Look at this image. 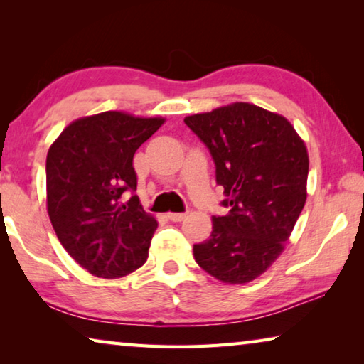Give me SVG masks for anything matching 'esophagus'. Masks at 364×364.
Masks as SVG:
<instances>
[{
    "instance_id": "1",
    "label": "esophagus",
    "mask_w": 364,
    "mask_h": 364,
    "mask_svg": "<svg viewBox=\"0 0 364 364\" xmlns=\"http://www.w3.org/2000/svg\"><path fill=\"white\" fill-rule=\"evenodd\" d=\"M167 217L171 220V221H181L186 218V213H175V212H170Z\"/></svg>"
}]
</instances>
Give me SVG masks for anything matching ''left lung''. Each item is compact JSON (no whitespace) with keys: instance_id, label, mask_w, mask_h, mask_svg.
Instances as JSON below:
<instances>
[{"instance_id":"obj_1","label":"left lung","mask_w":364,"mask_h":364,"mask_svg":"<svg viewBox=\"0 0 364 364\" xmlns=\"http://www.w3.org/2000/svg\"><path fill=\"white\" fill-rule=\"evenodd\" d=\"M207 146L228 213L213 215L210 237L194 244L208 274L230 284L255 279L284 249L306 200L308 154L284 117L234 102L184 119Z\"/></svg>"}]
</instances>
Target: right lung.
Masks as SVG:
<instances>
[{"label": "right lung", "mask_w": 364, "mask_h": 364, "mask_svg": "<svg viewBox=\"0 0 364 364\" xmlns=\"http://www.w3.org/2000/svg\"><path fill=\"white\" fill-rule=\"evenodd\" d=\"M162 123L109 110L72 122L49 147V220L67 254L91 274L120 278L147 260L157 221L134 194L133 156Z\"/></svg>", "instance_id": "right-lung-1"}]
</instances>
